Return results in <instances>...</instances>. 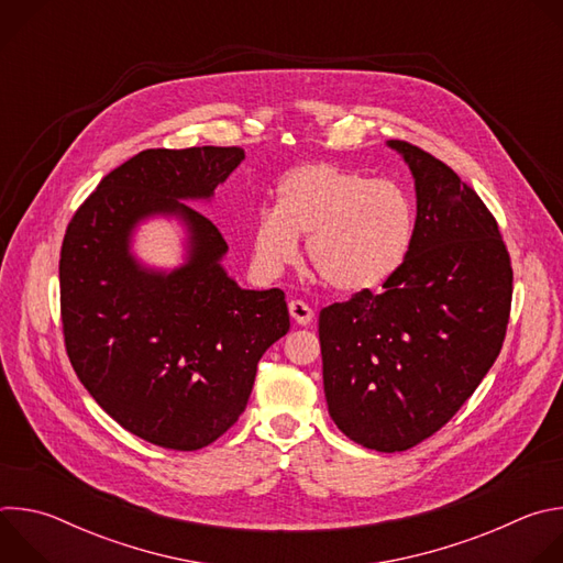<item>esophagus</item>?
<instances>
[{
    "label": "esophagus",
    "instance_id": "esophagus-1",
    "mask_svg": "<svg viewBox=\"0 0 563 563\" xmlns=\"http://www.w3.org/2000/svg\"><path fill=\"white\" fill-rule=\"evenodd\" d=\"M289 313L294 318V323H298V325H309V320L313 316L311 307L302 300H289Z\"/></svg>",
    "mask_w": 563,
    "mask_h": 563
}]
</instances>
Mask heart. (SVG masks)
<instances>
[{
  "label": "heart",
  "instance_id": "1",
  "mask_svg": "<svg viewBox=\"0 0 563 563\" xmlns=\"http://www.w3.org/2000/svg\"><path fill=\"white\" fill-rule=\"evenodd\" d=\"M316 274L343 294L380 287L404 265L415 235L408 196L387 180L332 165L289 169L274 209H263L252 229V265L274 278L298 258V238Z\"/></svg>",
  "mask_w": 563,
  "mask_h": 563
}]
</instances>
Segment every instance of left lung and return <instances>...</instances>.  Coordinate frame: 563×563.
Returning <instances> with one entry per match:
<instances>
[{
  "instance_id": "8db88e82",
  "label": "left lung",
  "mask_w": 563,
  "mask_h": 563,
  "mask_svg": "<svg viewBox=\"0 0 563 563\" xmlns=\"http://www.w3.org/2000/svg\"><path fill=\"white\" fill-rule=\"evenodd\" d=\"M410 167L417 220L408 256L383 285L320 309L328 410L376 452H404L441 430L497 361L512 267L481 198L434 155L387 140Z\"/></svg>"
}]
</instances>
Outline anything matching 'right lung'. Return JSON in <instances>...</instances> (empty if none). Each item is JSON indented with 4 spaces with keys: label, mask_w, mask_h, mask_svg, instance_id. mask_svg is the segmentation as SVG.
<instances>
[{
    "label": "right lung",
    "mask_w": 563,
    "mask_h": 563,
    "mask_svg": "<svg viewBox=\"0 0 563 563\" xmlns=\"http://www.w3.org/2000/svg\"><path fill=\"white\" fill-rule=\"evenodd\" d=\"M238 146L148 148L111 172L73 216L59 258L70 365L98 406L131 434L200 450L245 412L263 354L289 332L280 289H243L229 247L187 202H211L243 163ZM174 219L184 263L146 266L139 227Z\"/></svg>",
    "instance_id": "1"
}]
</instances>
